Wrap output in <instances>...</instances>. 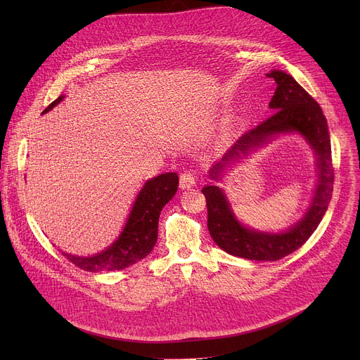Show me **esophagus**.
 <instances>
[{
  "label": "esophagus",
  "mask_w": 360,
  "mask_h": 360,
  "mask_svg": "<svg viewBox=\"0 0 360 360\" xmlns=\"http://www.w3.org/2000/svg\"><path fill=\"white\" fill-rule=\"evenodd\" d=\"M195 185V176L193 174H191L189 171H184L179 176V186L182 189H188V188H192Z\"/></svg>",
  "instance_id": "esophagus-1"
}]
</instances>
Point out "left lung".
Wrapping results in <instances>:
<instances>
[{
	"label": "left lung",
	"mask_w": 360,
	"mask_h": 360,
	"mask_svg": "<svg viewBox=\"0 0 360 360\" xmlns=\"http://www.w3.org/2000/svg\"><path fill=\"white\" fill-rule=\"evenodd\" d=\"M269 78L276 82V91L269 102L275 111L268 120L245 132L225 157L211 169V178L218 179L228 161L235 160L252 148L258 146L275 134L296 131L306 138L318 153L319 182L315 198L304 218L285 233L256 232L240 225L218 186H205L208 229L215 243L225 252L250 261H279L299 249L321 224L332 199L335 169L326 118L318 102L290 75L283 71H271Z\"/></svg>",
	"instance_id": "left-lung-1"
}]
</instances>
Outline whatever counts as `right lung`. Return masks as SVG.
<instances>
[{"label": "right lung", "mask_w": 360, "mask_h": 360, "mask_svg": "<svg viewBox=\"0 0 360 360\" xmlns=\"http://www.w3.org/2000/svg\"><path fill=\"white\" fill-rule=\"evenodd\" d=\"M63 98L61 95L51 102L44 112L54 108ZM178 184L179 178L175 172H167L149 179L134 203L121 236L107 250L89 258L65 252L63 255L71 264L86 272L121 271L143 259L157 243L161 211L175 195Z\"/></svg>", "instance_id": "obj_1"}]
</instances>
